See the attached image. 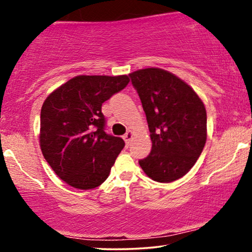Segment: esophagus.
I'll return each mask as SVG.
<instances>
[{
    "label": "esophagus",
    "mask_w": 252,
    "mask_h": 252,
    "mask_svg": "<svg viewBox=\"0 0 252 252\" xmlns=\"http://www.w3.org/2000/svg\"><path fill=\"white\" fill-rule=\"evenodd\" d=\"M132 137H133V133L130 132V130H128V132H127L125 135L123 136V139L125 140V142H126V144H129V142H130V140H132Z\"/></svg>",
    "instance_id": "1"
}]
</instances>
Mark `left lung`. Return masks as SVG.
<instances>
[{
  "mask_svg": "<svg viewBox=\"0 0 252 252\" xmlns=\"http://www.w3.org/2000/svg\"><path fill=\"white\" fill-rule=\"evenodd\" d=\"M129 77L153 142L140 166L157 182L178 180L194 166L205 146V106L190 86L161 68H144Z\"/></svg>",
  "mask_w": 252,
  "mask_h": 252,
  "instance_id": "left-lung-1",
  "label": "left lung"
}]
</instances>
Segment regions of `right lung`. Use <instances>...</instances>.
<instances>
[{"mask_svg":"<svg viewBox=\"0 0 252 252\" xmlns=\"http://www.w3.org/2000/svg\"><path fill=\"white\" fill-rule=\"evenodd\" d=\"M127 75H79L54 91L40 118L44 159L67 185L98 187L125 147L122 137L105 132L102 104L128 85Z\"/></svg>","mask_w":252,"mask_h":252,"instance_id":"right-lung-1","label":"right lung"}]
</instances>
